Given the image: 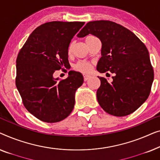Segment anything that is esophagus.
<instances>
[{
	"mask_svg": "<svg viewBox=\"0 0 160 160\" xmlns=\"http://www.w3.org/2000/svg\"><path fill=\"white\" fill-rule=\"evenodd\" d=\"M91 77V76L89 75H83V78H84V80L85 81H86V80H88Z\"/></svg>",
	"mask_w": 160,
	"mask_h": 160,
	"instance_id": "esophagus-1",
	"label": "esophagus"
}]
</instances>
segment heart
Listing matches in <instances>:
<instances>
[{"label": "heart", "instance_id": "1", "mask_svg": "<svg viewBox=\"0 0 160 160\" xmlns=\"http://www.w3.org/2000/svg\"><path fill=\"white\" fill-rule=\"evenodd\" d=\"M94 38V37L93 36H88V37L86 38V40L89 39V38ZM72 47V45H70L69 47V50H68L69 53L71 52ZM75 69H76V70L81 72H82V73H88L91 71V63L85 62V61H81V62H78L77 64H75Z\"/></svg>", "mask_w": 160, "mask_h": 160}]
</instances>
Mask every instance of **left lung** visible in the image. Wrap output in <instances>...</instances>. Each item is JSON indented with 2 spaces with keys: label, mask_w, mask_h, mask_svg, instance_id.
Returning <instances> with one entry per match:
<instances>
[{
  "label": "left lung",
  "mask_w": 160,
  "mask_h": 160,
  "mask_svg": "<svg viewBox=\"0 0 160 160\" xmlns=\"http://www.w3.org/2000/svg\"><path fill=\"white\" fill-rule=\"evenodd\" d=\"M89 34L99 38L102 45L96 69L115 74L111 82L98 77L101 80L96 92L98 103L114 116L132 113L148 98L154 80L148 49L133 32L111 21L89 22L77 36Z\"/></svg>",
  "instance_id": "left-lung-1"
}]
</instances>
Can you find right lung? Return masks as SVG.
Wrapping results in <instances>:
<instances>
[{
    "label": "right lung",
    "instance_id": "1",
    "mask_svg": "<svg viewBox=\"0 0 160 160\" xmlns=\"http://www.w3.org/2000/svg\"><path fill=\"white\" fill-rule=\"evenodd\" d=\"M84 24L54 21L41 24L17 56L16 85L24 107L40 120L59 122L74 109L75 92L84 81L82 75L71 70L66 79L59 80L53 73L69 65V43Z\"/></svg>",
    "mask_w": 160,
    "mask_h": 160
}]
</instances>
